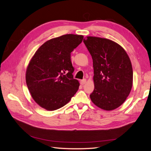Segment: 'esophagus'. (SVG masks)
<instances>
[{"label":"esophagus","mask_w":151,"mask_h":151,"mask_svg":"<svg viewBox=\"0 0 151 151\" xmlns=\"http://www.w3.org/2000/svg\"><path fill=\"white\" fill-rule=\"evenodd\" d=\"M86 80L85 79H82V80H81V81H80V83H81V84L82 85H85V83H86Z\"/></svg>","instance_id":"1"}]
</instances>
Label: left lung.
Instances as JSON below:
<instances>
[{
    "mask_svg": "<svg viewBox=\"0 0 151 151\" xmlns=\"http://www.w3.org/2000/svg\"><path fill=\"white\" fill-rule=\"evenodd\" d=\"M83 42L93 60L95 86L90 99L100 109H116L125 101L132 88L133 71L129 56L111 40L86 37Z\"/></svg>",
    "mask_w": 151,
    "mask_h": 151,
    "instance_id": "1",
    "label": "left lung"
}]
</instances>
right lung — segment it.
Returning a JSON list of instances; mask_svg holds the SVG:
<instances>
[{
	"instance_id": "1",
	"label": "right lung",
	"mask_w": 151,
	"mask_h": 151,
	"mask_svg": "<svg viewBox=\"0 0 151 151\" xmlns=\"http://www.w3.org/2000/svg\"><path fill=\"white\" fill-rule=\"evenodd\" d=\"M83 39V35L73 34L52 39L33 56L26 70V85L33 99L42 108H61L78 90L79 83L72 75L71 52Z\"/></svg>"
}]
</instances>
